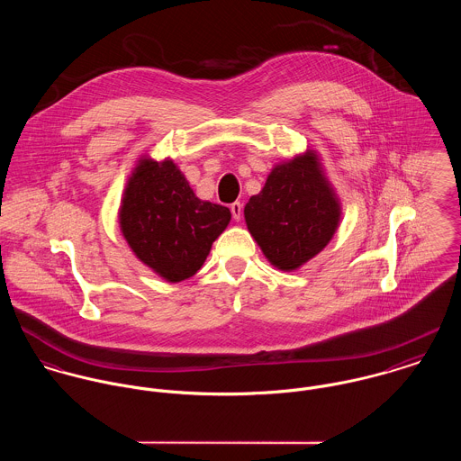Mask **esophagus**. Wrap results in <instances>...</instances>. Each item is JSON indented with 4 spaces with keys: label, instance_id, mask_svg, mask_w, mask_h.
<instances>
[{
    "label": "esophagus",
    "instance_id": "1",
    "mask_svg": "<svg viewBox=\"0 0 461 461\" xmlns=\"http://www.w3.org/2000/svg\"><path fill=\"white\" fill-rule=\"evenodd\" d=\"M230 212H232V218H234L236 221H240V220H241V214H243V204H241V203L230 204Z\"/></svg>",
    "mask_w": 461,
    "mask_h": 461
}]
</instances>
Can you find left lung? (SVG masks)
Masks as SVG:
<instances>
[{"label": "left lung", "instance_id": "obj_1", "mask_svg": "<svg viewBox=\"0 0 461 461\" xmlns=\"http://www.w3.org/2000/svg\"><path fill=\"white\" fill-rule=\"evenodd\" d=\"M339 220L341 203L315 149L276 164L245 206L251 238L276 269L287 273L330 245Z\"/></svg>", "mask_w": 461, "mask_h": 461}]
</instances>
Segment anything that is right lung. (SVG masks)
<instances>
[{
    "label": "right lung",
    "instance_id": "1",
    "mask_svg": "<svg viewBox=\"0 0 461 461\" xmlns=\"http://www.w3.org/2000/svg\"><path fill=\"white\" fill-rule=\"evenodd\" d=\"M118 220L133 255L177 284L203 267L230 211L199 199L172 158L144 155L128 176Z\"/></svg>",
    "mask_w": 461,
    "mask_h": 461
}]
</instances>
